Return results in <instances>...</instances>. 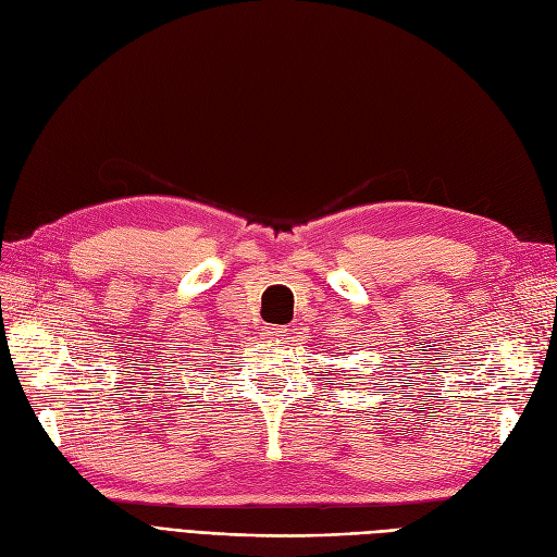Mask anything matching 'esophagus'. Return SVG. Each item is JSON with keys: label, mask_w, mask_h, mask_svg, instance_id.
<instances>
[{"label": "esophagus", "mask_w": 557, "mask_h": 557, "mask_svg": "<svg viewBox=\"0 0 557 557\" xmlns=\"http://www.w3.org/2000/svg\"><path fill=\"white\" fill-rule=\"evenodd\" d=\"M264 334H267V339H272V342H283L285 336H288V330L281 327V325H274V327H267V330H264Z\"/></svg>", "instance_id": "34e87169"}]
</instances>
